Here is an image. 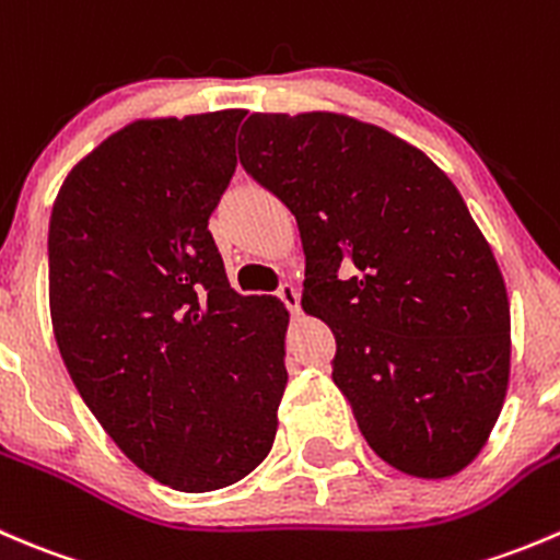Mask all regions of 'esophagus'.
<instances>
[{
	"mask_svg": "<svg viewBox=\"0 0 560 560\" xmlns=\"http://www.w3.org/2000/svg\"><path fill=\"white\" fill-rule=\"evenodd\" d=\"M278 299L285 304L288 313H293V315L299 313V291L291 285V282H285V285L278 288Z\"/></svg>",
	"mask_w": 560,
	"mask_h": 560,
	"instance_id": "esophagus-1",
	"label": "esophagus"
}]
</instances>
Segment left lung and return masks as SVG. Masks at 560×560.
I'll use <instances>...</instances> for the list:
<instances>
[{
  "instance_id": "left-lung-1",
  "label": "left lung",
  "mask_w": 560,
  "mask_h": 560,
  "mask_svg": "<svg viewBox=\"0 0 560 560\" xmlns=\"http://www.w3.org/2000/svg\"><path fill=\"white\" fill-rule=\"evenodd\" d=\"M247 174L296 218L304 313L370 450L419 479L485 446L509 386V299L450 176L402 138L329 110L253 114Z\"/></svg>"
}]
</instances>
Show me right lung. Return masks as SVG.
<instances>
[{
    "mask_svg": "<svg viewBox=\"0 0 560 560\" xmlns=\"http://www.w3.org/2000/svg\"><path fill=\"white\" fill-rule=\"evenodd\" d=\"M245 110L138 119L68 174L48 225L59 353L143 474L209 492L269 455L288 310L240 296L209 234Z\"/></svg>",
    "mask_w": 560,
    "mask_h": 560,
    "instance_id": "1",
    "label": "right lung"
}]
</instances>
